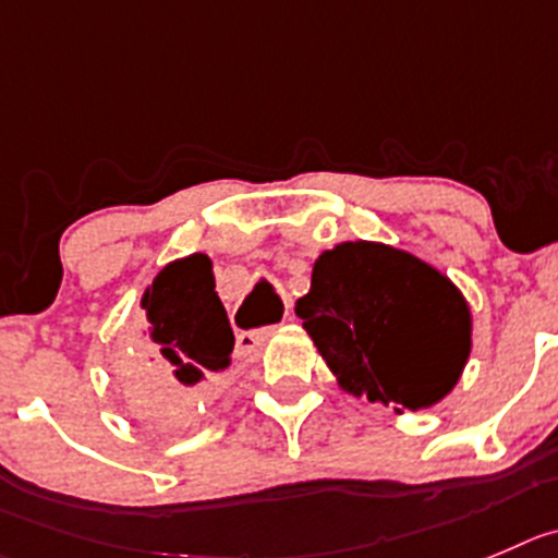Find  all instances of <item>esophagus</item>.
Wrapping results in <instances>:
<instances>
[{
  "label": "esophagus",
  "mask_w": 558,
  "mask_h": 558,
  "mask_svg": "<svg viewBox=\"0 0 558 558\" xmlns=\"http://www.w3.org/2000/svg\"><path fill=\"white\" fill-rule=\"evenodd\" d=\"M268 337H270V328H259V331H241L235 339L238 355L259 353V348H263Z\"/></svg>",
  "instance_id": "34e87169"
}]
</instances>
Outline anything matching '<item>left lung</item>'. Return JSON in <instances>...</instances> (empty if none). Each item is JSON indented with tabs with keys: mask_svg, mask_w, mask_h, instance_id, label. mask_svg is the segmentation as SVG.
Instances as JSON below:
<instances>
[{
	"mask_svg": "<svg viewBox=\"0 0 558 558\" xmlns=\"http://www.w3.org/2000/svg\"><path fill=\"white\" fill-rule=\"evenodd\" d=\"M295 315L350 395L429 408L449 395L471 353V312L441 270L386 243L323 252Z\"/></svg>",
	"mask_w": 558,
	"mask_h": 558,
	"instance_id": "1",
	"label": "left lung"
}]
</instances>
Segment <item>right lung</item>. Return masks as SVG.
Here are the masks:
<instances>
[{"label":"right lung","mask_w":558,"mask_h":558,"mask_svg":"<svg viewBox=\"0 0 558 558\" xmlns=\"http://www.w3.org/2000/svg\"><path fill=\"white\" fill-rule=\"evenodd\" d=\"M142 310L153 367L125 364L129 402L145 422H185L219 395L235 348L208 254L161 268L142 295Z\"/></svg>","instance_id":"add662e5"}]
</instances>
